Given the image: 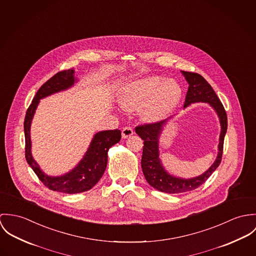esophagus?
I'll return each instance as SVG.
<instances>
[{
    "mask_svg": "<svg viewBox=\"0 0 256 256\" xmlns=\"http://www.w3.org/2000/svg\"><path fill=\"white\" fill-rule=\"evenodd\" d=\"M132 134H134V130H132V128H130V126H126V128H124L122 130V138H128L132 136Z\"/></svg>",
    "mask_w": 256,
    "mask_h": 256,
    "instance_id": "34e87169",
    "label": "esophagus"
}]
</instances>
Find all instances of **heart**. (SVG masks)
I'll use <instances>...</instances> for the list:
<instances>
[{
	"instance_id": "heart-1",
	"label": "heart",
	"mask_w": 256,
	"mask_h": 256,
	"mask_svg": "<svg viewBox=\"0 0 256 256\" xmlns=\"http://www.w3.org/2000/svg\"><path fill=\"white\" fill-rule=\"evenodd\" d=\"M182 90L174 80L158 76H145L124 87L120 95V105L126 111L142 108V118L153 122L166 118L180 102Z\"/></svg>"
}]
</instances>
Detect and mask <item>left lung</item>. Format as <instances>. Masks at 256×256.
<instances>
[{
  "instance_id": "1",
  "label": "left lung",
  "mask_w": 256,
  "mask_h": 256,
  "mask_svg": "<svg viewBox=\"0 0 256 256\" xmlns=\"http://www.w3.org/2000/svg\"><path fill=\"white\" fill-rule=\"evenodd\" d=\"M188 84L184 108L194 103H208L218 114L221 124V134L218 145V155L211 167L202 174L192 178H182L170 174L162 165L159 158V138L167 120L154 124H145L136 128V132L144 142L142 168L147 182L159 192L166 194H182L198 188L218 168L222 160L224 138L227 132L228 118L224 106L211 86L205 78L196 72L182 70Z\"/></svg>"
}]
</instances>
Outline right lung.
I'll return each mask as SVG.
<instances>
[{
  "label": "right lung",
  "instance_id": "add662e5",
  "mask_svg": "<svg viewBox=\"0 0 256 256\" xmlns=\"http://www.w3.org/2000/svg\"><path fill=\"white\" fill-rule=\"evenodd\" d=\"M74 74V68L58 72L41 86L35 94L24 118L26 158L29 166L49 190L70 194L87 192L99 182L107 167L109 149L122 138L120 130H118L99 132L93 136L84 158L72 170L62 176H51L40 169L31 154L30 126L33 116L40 99L74 86L76 82Z\"/></svg>",
  "mask_w": 256,
  "mask_h": 256
}]
</instances>
